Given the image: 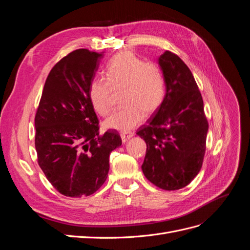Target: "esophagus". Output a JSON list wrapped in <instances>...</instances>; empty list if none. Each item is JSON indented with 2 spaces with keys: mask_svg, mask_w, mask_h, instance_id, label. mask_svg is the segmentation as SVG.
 Segmentation results:
<instances>
[{
  "mask_svg": "<svg viewBox=\"0 0 250 250\" xmlns=\"http://www.w3.org/2000/svg\"><path fill=\"white\" fill-rule=\"evenodd\" d=\"M134 135L133 132L131 131H126V132H121V139H122V141L125 143L127 142L128 140H129L130 138H132Z\"/></svg>",
  "mask_w": 250,
  "mask_h": 250,
  "instance_id": "esophagus-1",
  "label": "esophagus"
}]
</instances>
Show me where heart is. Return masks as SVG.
I'll list each match as a JSON object with an SVG mask.
<instances>
[{"label": "heart", "mask_w": 250, "mask_h": 250, "mask_svg": "<svg viewBox=\"0 0 250 250\" xmlns=\"http://www.w3.org/2000/svg\"><path fill=\"white\" fill-rule=\"evenodd\" d=\"M104 78L90 82L88 96L94 109L105 117L111 111L112 90H121L124 104L105 121L109 129L129 131L140 125L147 113L162 106L166 97V79L162 67L153 62H144L133 52H121L105 66Z\"/></svg>", "instance_id": "b5f03b06"}]
</instances>
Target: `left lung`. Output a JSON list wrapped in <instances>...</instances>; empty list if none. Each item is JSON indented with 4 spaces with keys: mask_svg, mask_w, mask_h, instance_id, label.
Returning <instances> with one entry per match:
<instances>
[{
    "mask_svg": "<svg viewBox=\"0 0 250 250\" xmlns=\"http://www.w3.org/2000/svg\"><path fill=\"white\" fill-rule=\"evenodd\" d=\"M158 64L166 79L165 100L137 134L147 145L144 175L163 190L175 191L190 184L202 167L208 123L188 65L170 51L160 56Z\"/></svg>",
    "mask_w": 250,
    "mask_h": 250,
    "instance_id": "obj_1",
    "label": "left lung"
}]
</instances>
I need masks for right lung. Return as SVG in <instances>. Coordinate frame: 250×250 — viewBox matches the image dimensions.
<instances>
[{
  "instance_id": "1",
  "label": "right lung",
  "mask_w": 250,
  "mask_h": 250,
  "mask_svg": "<svg viewBox=\"0 0 250 250\" xmlns=\"http://www.w3.org/2000/svg\"><path fill=\"white\" fill-rule=\"evenodd\" d=\"M102 54L79 49L52 67L35 115L37 162L67 197L89 196L107 178L109 154L122 145L115 131L99 133L88 87Z\"/></svg>"
}]
</instances>
